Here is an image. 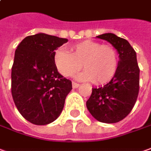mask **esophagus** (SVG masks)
I'll list each match as a JSON object with an SVG mask.
<instances>
[{
	"instance_id": "obj_1",
	"label": "esophagus",
	"mask_w": 151,
	"mask_h": 151,
	"mask_svg": "<svg viewBox=\"0 0 151 151\" xmlns=\"http://www.w3.org/2000/svg\"><path fill=\"white\" fill-rule=\"evenodd\" d=\"M80 86V85L78 84V83H76V82H72V87H73L74 89H76Z\"/></svg>"
}]
</instances>
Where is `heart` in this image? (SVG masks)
I'll return each mask as SVG.
<instances>
[{
    "label": "heart",
    "instance_id": "heart-1",
    "mask_svg": "<svg viewBox=\"0 0 151 151\" xmlns=\"http://www.w3.org/2000/svg\"><path fill=\"white\" fill-rule=\"evenodd\" d=\"M54 63L59 73L65 77L73 76L83 65L85 71L78 76V79L103 85L110 81L117 72L118 56L112 46L86 40L72 46L70 52L57 50Z\"/></svg>",
    "mask_w": 151,
    "mask_h": 151
}]
</instances>
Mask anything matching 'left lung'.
I'll return each mask as SVG.
<instances>
[{
  "label": "left lung",
  "instance_id": "8db88e82",
  "mask_svg": "<svg viewBox=\"0 0 151 151\" xmlns=\"http://www.w3.org/2000/svg\"><path fill=\"white\" fill-rule=\"evenodd\" d=\"M96 38L108 41L117 49L119 54L118 67L107 85L92 88L86 107L99 122L115 123L125 118L137 102L140 81L137 53L126 39L114 34H104Z\"/></svg>",
  "mask_w": 151,
  "mask_h": 151
}]
</instances>
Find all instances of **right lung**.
Returning a JSON list of instances; mask_svg holds the SVG:
<instances>
[{
    "instance_id": "obj_1",
    "label": "right lung",
    "mask_w": 151,
    "mask_h": 151,
    "mask_svg": "<svg viewBox=\"0 0 151 151\" xmlns=\"http://www.w3.org/2000/svg\"><path fill=\"white\" fill-rule=\"evenodd\" d=\"M40 33L24 38L17 47L11 69V93L19 113L35 125H47L62 113L71 81L54 63L55 50L67 42Z\"/></svg>"
}]
</instances>
